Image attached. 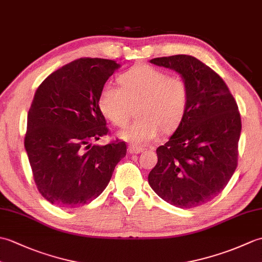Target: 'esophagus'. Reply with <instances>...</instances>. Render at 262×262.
I'll use <instances>...</instances> for the list:
<instances>
[{"instance_id": "34e87169", "label": "esophagus", "mask_w": 262, "mask_h": 262, "mask_svg": "<svg viewBox=\"0 0 262 262\" xmlns=\"http://www.w3.org/2000/svg\"><path fill=\"white\" fill-rule=\"evenodd\" d=\"M143 151H144V148L137 147V146H134V145H130L129 147H128V153H129V154H140Z\"/></svg>"}]
</instances>
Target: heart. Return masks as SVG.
<instances>
[{"instance_id":"obj_1","label":"heart","mask_w":262,"mask_h":262,"mask_svg":"<svg viewBox=\"0 0 262 262\" xmlns=\"http://www.w3.org/2000/svg\"><path fill=\"white\" fill-rule=\"evenodd\" d=\"M119 86L105 83L99 92L101 114L116 126L128 119L137 104V120L122 128L117 136L135 145L157 140L160 130L169 133L179 126L189 103V88L180 76H170L151 65L134 66L119 77Z\"/></svg>"}]
</instances>
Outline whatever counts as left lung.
Returning <instances> with one entry per match:
<instances>
[{"instance_id":"8db88e82","label":"left lung","mask_w":262,"mask_h":262,"mask_svg":"<svg viewBox=\"0 0 262 262\" xmlns=\"http://www.w3.org/2000/svg\"><path fill=\"white\" fill-rule=\"evenodd\" d=\"M180 74L189 88L185 117L148 174L155 193L179 208L210 202L226 187L237 165L241 117L222 77L189 55L149 60Z\"/></svg>"}]
</instances>
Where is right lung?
Listing matches in <instances>:
<instances>
[{
  "mask_svg": "<svg viewBox=\"0 0 262 262\" xmlns=\"http://www.w3.org/2000/svg\"><path fill=\"white\" fill-rule=\"evenodd\" d=\"M120 68L115 60L80 58L42 81L28 113L25 148L41 196L62 208L82 207L100 196L125 142L92 145L108 134L98 97Z\"/></svg>",
  "mask_w": 262,
  "mask_h": 262,
  "instance_id": "right-lung-1",
  "label": "right lung"
}]
</instances>
